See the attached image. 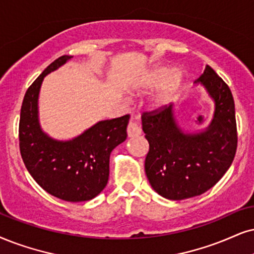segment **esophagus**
I'll return each mask as SVG.
<instances>
[{
    "label": "esophagus",
    "mask_w": 254,
    "mask_h": 254,
    "mask_svg": "<svg viewBox=\"0 0 254 254\" xmlns=\"http://www.w3.org/2000/svg\"><path fill=\"white\" fill-rule=\"evenodd\" d=\"M142 133V127L138 122L130 121L129 125H127V136L129 137H136Z\"/></svg>",
    "instance_id": "34e87169"
}]
</instances>
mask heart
I'll use <instances>...</instances> for the list:
<instances>
[{
  "mask_svg": "<svg viewBox=\"0 0 254 254\" xmlns=\"http://www.w3.org/2000/svg\"><path fill=\"white\" fill-rule=\"evenodd\" d=\"M183 75L179 70H172L169 72L165 66H156L151 69L140 84V91H145L158 86L152 96V102L155 105L166 103L171 96L177 91L181 85Z\"/></svg>",
  "mask_w": 254,
  "mask_h": 254,
  "instance_id": "1",
  "label": "heart"
}]
</instances>
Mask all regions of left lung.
<instances>
[{
    "instance_id": "1",
    "label": "left lung",
    "mask_w": 254,
    "mask_h": 254,
    "mask_svg": "<svg viewBox=\"0 0 254 254\" xmlns=\"http://www.w3.org/2000/svg\"><path fill=\"white\" fill-rule=\"evenodd\" d=\"M194 83H200L214 102L213 118L205 130L184 132L176 123L172 104L142 116L150 145L146 177L153 190L170 200L195 197L210 190L236 156L238 136L230 88L210 65Z\"/></svg>"
}]
</instances>
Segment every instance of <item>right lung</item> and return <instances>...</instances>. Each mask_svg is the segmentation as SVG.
Listing matches in <instances>:
<instances>
[{
    "mask_svg": "<svg viewBox=\"0 0 254 254\" xmlns=\"http://www.w3.org/2000/svg\"><path fill=\"white\" fill-rule=\"evenodd\" d=\"M72 56L54 61L25 92L18 138L22 159L29 173L48 193L65 201H86L108 184L110 153L127 139L130 115L101 121L70 140H57L41 129L38 94L44 77Z\"/></svg>",
    "mask_w": 254,
    "mask_h": 254,
    "instance_id": "add662e5",
    "label": "right lung"
}]
</instances>
